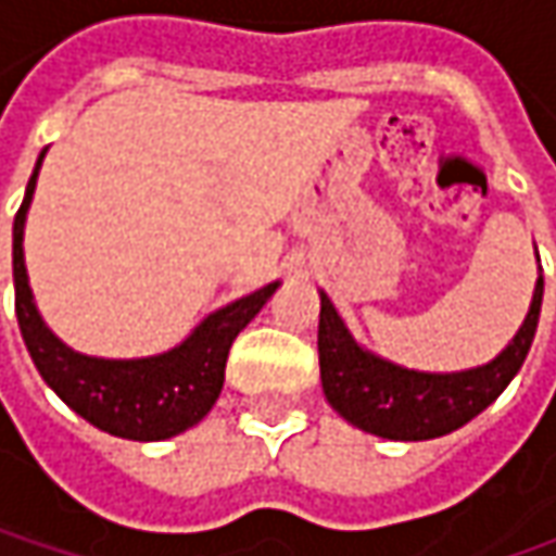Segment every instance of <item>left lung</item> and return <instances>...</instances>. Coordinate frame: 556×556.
I'll return each instance as SVG.
<instances>
[{"label":"left lung","mask_w":556,"mask_h":556,"mask_svg":"<svg viewBox=\"0 0 556 556\" xmlns=\"http://www.w3.org/2000/svg\"><path fill=\"white\" fill-rule=\"evenodd\" d=\"M542 293L545 278L539 275L523 328L507 343V350H502V355H495L489 365L455 374L408 371L362 350L331 300L321 293L318 365L331 408L358 430L399 442H420L458 430L485 412L523 368L539 328Z\"/></svg>","instance_id":"1"}]
</instances>
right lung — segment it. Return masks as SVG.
<instances>
[{
	"label": "right lung",
	"mask_w": 556,
	"mask_h": 556,
	"mask_svg": "<svg viewBox=\"0 0 556 556\" xmlns=\"http://www.w3.org/2000/svg\"><path fill=\"white\" fill-rule=\"evenodd\" d=\"M42 157L46 151L36 161L11 231L14 312L33 365L54 393L61 395V402H67L76 415L86 417L92 427L111 437L136 439V442L179 437L216 405L223 393L228 350L235 337L244 331L253 315L278 290V281L206 315L169 353L148 355V358H96V355L74 353L46 328L42 315L33 303L27 266H24V223H27Z\"/></svg>",
	"instance_id": "add662e5"
}]
</instances>
